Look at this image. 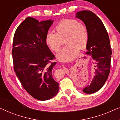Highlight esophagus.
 <instances>
[{
	"label": "esophagus",
	"instance_id": "esophagus-1",
	"mask_svg": "<svg viewBox=\"0 0 120 120\" xmlns=\"http://www.w3.org/2000/svg\"><path fill=\"white\" fill-rule=\"evenodd\" d=\"M64 69H65V70H67V69H66V68H64Z\"/></svg>",
	"mask_w": 120,
	"mask_h": 120
}]
</instances>
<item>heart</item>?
I'll use <instances>...</instances> for the list:
<instances>
[{
  "mask_svg": "<svg viewBox=\"0 0 120 120\" xmlns=\"http://www.w3.org/2000/svg\"><path fill=\"white\" fill-rule=\"evenodd\" d=\"M55 30L56 33H47L45 42L51 50L57 52L61 47L62 40L65 39L67 45L57 56L60 61H71L78 55L79 49H86L89 38L88 29L76 19H63L56 26Z\"/></svg>",
  "mask_w": 120,
  "mask_h": 120,
  "instance_id": "b5f03b06",
  "label": "heart"
}]
</instances>
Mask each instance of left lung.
<instances>
[{
	"label": "left lung",
	"instance_id": "8db88e82",
	"mask_svg": "<svg viewBox=\"0 0 120 120\" xmlns=\"http://www.w3.org/2000/svg\"><path fill=\"white\" fill-rule=\"evenodd\" d=\"M76 17L84 23L88 29V42L86 55L92 57L94 63L93 78L83 92L87 94L96 92L105 83L110 70L111 50L108 32L101 19L91 11L77 12Z\"/></svg>",
	"mask_w": 120,
	"mask_h": 120
}]
</instances>
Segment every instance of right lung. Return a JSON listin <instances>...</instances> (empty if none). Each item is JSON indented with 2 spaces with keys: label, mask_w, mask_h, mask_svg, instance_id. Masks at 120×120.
Listing matches in <instances>:
<instances>
[{
  "label": "right lung",
  "mask_w": 120,
  "mask_h": 120,
  "mask_svg": "<svg viewBox=\"0 0 120 120\" xmlns=\"http://www.w3.org/2000/svg\"><path fill=\"white\" fill-rule=\"evenodd\" d=\"M53 22H39L28 17L15 33L12 50L14 70L22 86L33 97L46 101L58 92L59 84L52 76L56 62L45 42V37Z\"/></svg>",
  "instance_id": "obj_1"
}]
</instances>
